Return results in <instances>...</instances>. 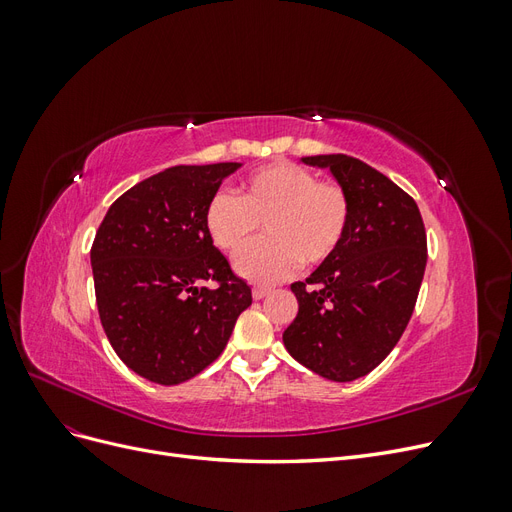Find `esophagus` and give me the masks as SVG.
Wrapping results in <instances>:
<instances>
[{"label":"esophagus","mask_w":512,"mask_h":512,"mask_svg":"<svg viewBox=\"0 0 512 512\" xmlns=\"http://www.w3.org/2000/svg\"><path fill=\"white\" fill-rule=\"evenodd\" d=\"M267 294H271V288H265V286H256L254 290H252V297L256 299V301H260V299H265Z\"/></svg>","instance_id":"esophagus-1"}]
</instances>
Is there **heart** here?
Returning a JSON list of instances; mask_svg holds the SVG:
<instances>
[{
	"label": "heart",
	"instance_id": "b5f03b06",
	"mask_svg": "<svg viewBox=\"0 0 512 512\" xmlns=\"http://www.w3.org/2000/svg\"><path fill=\"white\" fill-rule=\"evenodd\" d=\"M350 220L346 192L318 181L303 166L275 162L241 185V198L215 192L205 207V230L222 252H243L265 222L267 239L235 260V269L256 284L280 282L303 265L316 267L342 245Z\"/></svg>",
	"mask_w": 512,
	"mask_h": 512
}]
</instances>
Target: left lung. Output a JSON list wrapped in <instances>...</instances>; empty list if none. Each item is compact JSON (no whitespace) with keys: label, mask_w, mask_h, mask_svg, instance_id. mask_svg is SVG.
<instances>
[{"label":"left lung","mask_w":512,"mask_h":512,"mask_svg":"<svg viewBox=\"0 0 512 512\" xmlns=\"http://www.w3.org/2000/svg\"><path fill=\"white\" fill-rule=\"evenodd\" d=\"M301 162L331 170L350 220L337 252L290 286L299 314L284 346L314 374L352 382L376 369L408 327L427 265L425 224L414 200L365 162L344 153Z\"/></svg>","instance_id":"1"}]
</instances>
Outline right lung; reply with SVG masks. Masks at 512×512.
Returning a JSON list of instances; mask_svg holds the SVG:
<instances>
[{
	"mask_svg": "<svg viewBox=\"0 0 512 512\" xmlns=\"http://www.w3.org/2000/svg\"><path fill=\"white\" fill-rule=\"evenodd\" d=\"M239 162L173 166L121 194L91 245L104 333L134 374L164 386L211 365L252 288L205 230V207ZM211 279L215 289L202 286Z\"/></svg>",
	"mask_w": 512,
	"mask_h": 512,
	"instance_id": "add662e5",
	"label": "right lung"
}]
</instances>
